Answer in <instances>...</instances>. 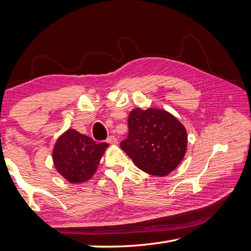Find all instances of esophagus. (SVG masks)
<instances>
[{
    "mask_svg": "<svg viewBox=\"0 0 251 251\" xmlns=\"http://www.w3.org/2000/svg\"><path fill=\"white\" fill-rule=\"evenodd\" d=\"M107 142L110 143V144H117L118 140H117L115 136H109L108 139H107Z\"/></svg>",
    "mask_w": 251,
    "mask_h": 251,
    "instance_id": "1",
    "label": "esophagus"
}]
</instances>
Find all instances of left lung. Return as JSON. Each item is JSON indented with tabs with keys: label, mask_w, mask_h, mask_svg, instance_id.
<instances>
[{
	"label": "left lung",
	"mask_w": 251,
	"mask_h": 251,
	"mask_svg": "<svg viewBox=\"0 0 251 251\" xmlns=\"http://www.w3.org/2000/svg\"><path fill=\"white\" fill-rule=\"evenodd\" d=\"M128 135L120 148L138 169L162 177L183 159L187 134L180 121L166 111L134 109L127 118Z\"/></svg>",
	"instance_id": "8db88e82"
}]
</instances>
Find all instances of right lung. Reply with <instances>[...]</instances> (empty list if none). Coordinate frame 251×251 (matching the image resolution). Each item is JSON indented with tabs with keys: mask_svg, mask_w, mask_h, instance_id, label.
<instances>
[{
	"mask_svg": "<svg viewBox=\"0 0 251 251\" xmlns=\"http://www.w3.org/2000/svg\"><path fill=\"white\" fill-rule=\"evenodd\" d=\"M107 147V143H96L88 136L70 128L57 139L53 150V161L65 179L79 183L93 176Z\"/></svg>",
	"mask_w": 251,
	"mask_h": 251,
	"instance_id": "right-lung-1",
	"label": "right lung"
}]
</instances>
